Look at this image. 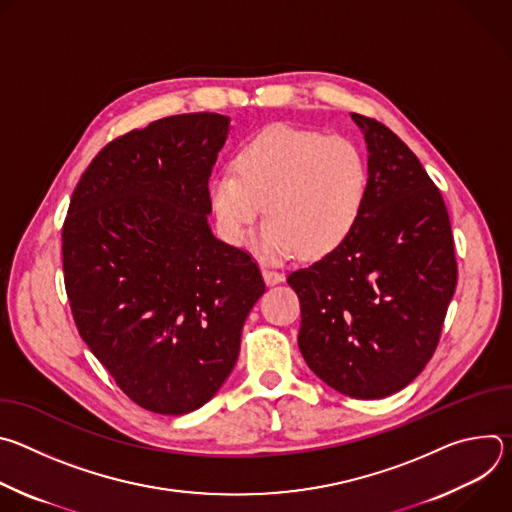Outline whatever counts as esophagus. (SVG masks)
<instances>
[{
  "label": "esophagus",
  "mask_w": 512,
  "mask_h": 512,
  "mask_svg": "<svg viewBox=\"0 0 512 512\" xmlns=\"http://www.w3.org/2000/svg\"><path fill=\"white\" fill-rule=\"evenodd\" d=\"M263 279L267 285H275V283L283 281V273L273 271V269H263Z\"/></svg>",
  "instance_id": "esophagus-1"
}]
</instances>
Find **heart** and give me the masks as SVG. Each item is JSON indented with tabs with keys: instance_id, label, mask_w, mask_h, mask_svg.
<instances>
[{
	"instance_id": "1",
	"label": "heart",
	"mask_w": 512,
	"mask_h": 512,
	"mask_svg": "<svg viewBox=\"0 0 512 512\" xmlns=\"http://www.w3.org/2000/svg\"><path fill=\"white\" fill-rule=\"evenodd\" d=\"M237 170L210 180L208 202L218 233L235 247L245 243L265 204L269 218L253 251L267 263L332 253L356 227L369 194L367 158L356 143L285 123L247 139Z\"/></svg>"
}]
</instances>
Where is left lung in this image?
I'll return each mask as SVG.
<instances>
[{
    "label": "left lung",
    "instance_id": "1",
    "mask_svg": "<svg viewBox=\"0 0 512 512\" xmlns=\"http://www.w3.org/2000/svg\"><path fill=\"white\" fill-rule=\"evenodd\" d=\"M350 117L369 152L367 202L348 239L287 283L314 375L342 395L383 399L429 362L458 265L444 198L417 156L383 123Z\"/></svg>",
    "mask_w": 512,
    "mask_h": 512
}]
</instances>
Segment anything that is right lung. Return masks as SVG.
<instances>
[{
	"label": "right lung",
	"instance_id": "add662e5",
	"mask_svg": "<svg viewBox=\"0 0 512 512\" xmlns=\"http://www.w3.org/2000/svg\"><path fill=\"white\" fill-rule=\"evenodd\" d=\"M231 131L216 113L117 137L72 192L62 267L79 334L139 407L184 415L223 387L265 283L208 225V178Z\"/></svg>",
	"mask_w": 512,
	"mask_h": 512
}]
</instances>
